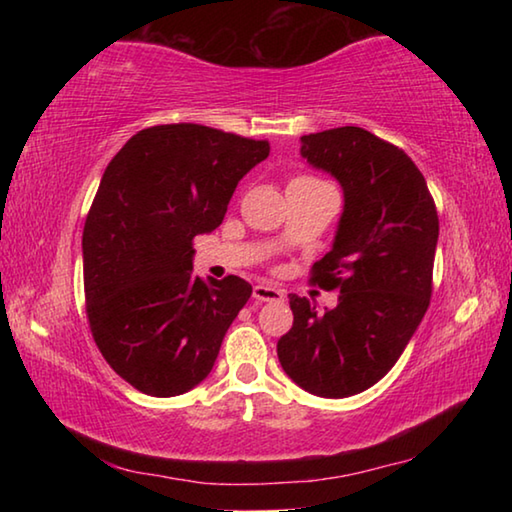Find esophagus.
Instances as JSON below:
<instances>
[{"label":"esophagus","instance_id":"obj_1","mask_svg":"<svg viewBox=\"0 0 512 512\" xmlns=\"http://www.w3.org/2000/svg\"><path fill=\"white\" fill-rule=\"evenodd\" d=\"M253 298L257 302H282L284 289L271 287V284H257V287L253 289Z\"/></svg>","mask_w":512,"mask_h":512}]
</instances>
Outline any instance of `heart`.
I'll return each instance as SVG.
<instances>
[{
    "instance_id": "b5f03b06",
    "label": "heart",
    "mask_w": 512,
    "mask_h": 512,
    "mask_svg": "<svg viewBox=\"0 0 512 512\" xmlns=\"http://www.w3.org/2000/svg\"><path fill=\"white\" fill-rule=\"evenodd\" d=\"M298 180H314V178H298Z\"/></svg>"
}]
</instances>
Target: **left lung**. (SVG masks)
Wrapping results in <instances>:
<instances>
[{"instance_id":"obj_1","label":"left lung","mask_w":512,"mask_h":512,"mask_svg":"<svg viewBox=\"0 0 512 512\" xmlns=\"http://www.w3.org/2000/svg\"><path fill=\"white\" fill-rule=\"evenodd\" d=\"M300 155L343 189L332 248L314 264V280L339 289V305L320 311L291 293L293 327L277 359L302 391L341 400L377 384L420 327L438 214L409 155L359 126L302 135Z\"/></svg>"}]
</instances>
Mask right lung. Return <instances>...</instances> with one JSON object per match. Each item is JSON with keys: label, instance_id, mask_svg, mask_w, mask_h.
Returning a JSON list of instances; mask_svg holds the SVG:
<instances>
[{"label": "right lung", "instance_id": "1", "mask_svg": "<svg viewBox=\"0 0 512 512\" xmlns=\"http://www.w3.org/2000/svg\"><path fill=\"white\" fill-rule=\"evenodd\" d=\"M268 142L201 124L133 135L103 171L83 230L92 336L121 379L153 397L192 391L253 293L237 275H194L198 235L223 221Z\"/></svg>", "mask_w": 512, "mask_h": 512}]
</instances>
